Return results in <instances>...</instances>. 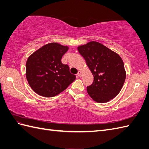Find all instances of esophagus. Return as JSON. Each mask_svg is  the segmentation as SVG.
Returning a JSON list of instances; mask_svg holds the SVG:
<instances>
[{"label": "esophagus", "mask_w": 149, "mask_h": 149, "mask_svg": "<svg viewBox=\"0 0 149 149\" xmlns=\"http://www.w3.org/2000/svg\"><path fill=\"white\" fill-rule=\"evenodd\" d=\"M78 76L79 77H82V72L81 71H79L78 72Z\"/></svg>", "instance_id": "34e87169"}]
</instances>
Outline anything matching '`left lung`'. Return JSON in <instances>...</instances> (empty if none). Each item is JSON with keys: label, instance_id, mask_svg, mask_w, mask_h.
<instances>
[{"label": "left lung", "instance_id": "obj_1", "mask_svg": "<svg viewBox=\"0 0 149 149\" xmlns=\"http://www.w3.org/2000/svg\"><path fill=\"white\" fill-rule=\"evenodd\" d=\"M93 76L92 85L87 92L99 103H106L120 92L126 79V71L121 57L102 43L92 41L78 47Z\"/></svg>", "mask_w": 149, "mask_h": 149}]
</instances>
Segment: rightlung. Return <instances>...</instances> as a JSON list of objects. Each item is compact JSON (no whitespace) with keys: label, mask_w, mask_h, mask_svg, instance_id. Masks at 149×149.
Masks as SVG:
<instances>
[{"label":"right lung","mask_w":149,"mask_h":149,"mask_svg":"<svg viewBox=\"0 0 149 149\" xmlns=\"http://www.w3.org/2000/svg\"><path fill=\"white\" fill-rule=\"evenodd\" d=\"M69 49L56 42L47 43L28 57L26 77L28 84L38 95L45 97L56 96L76 79L68 65L61 63Z\"/></svg>","instance_id":"obj_1"}]
</instances>
